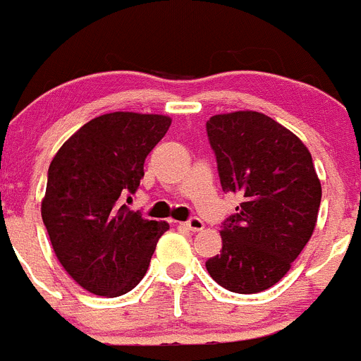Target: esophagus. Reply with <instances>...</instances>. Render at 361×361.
Returning a JSON list of instances; mask_svg holds the SVG:
<instances>
[{
  "label": "esophagus",
  "mask_w": 361,
  "mask_h": 361,
  "mask_svg": "<svg viewBox=\"0 0 361 361\" xmlns=\"http://www.w3.org/2000/svg\"><path fill=\"white\" fill-rule=\"evenodd\" d=\"M183 226L187 230H192V232H200V230L204 228L203 221H201L200 217H190V219H188V221H185Z\"/></svg>",
  "instance_id": "obj_1"
}]
</instances>
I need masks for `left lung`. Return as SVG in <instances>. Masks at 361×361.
Masks as SVG:
<instances>
[{"instance_id":"obj_1","label":"left lung","mask_w":361,"mask_h":361,"mask_svg":"<svg viewBox=\"0 0 361 361\" xmlns=\"http://www.w3.org/2000/svg\"><path fill=\"white\" fill-rule=\"evenodd\" d=\"M210 147L225 192L241 196L221 225L223 248L210 277L233 293L277 284L317 225L322 187L310 151L290 129L257 111L210 116Z\"/></svg>"}]
</instances>
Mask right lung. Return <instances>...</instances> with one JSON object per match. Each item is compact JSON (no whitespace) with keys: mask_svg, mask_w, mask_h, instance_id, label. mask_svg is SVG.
Masks as SVG:
<instances>
[{"mask_svg":"<svg viewBox=\"0 0 361 361\" xmlns=\"http://www.w3.org/2000/svg\"><path fill=\"white\" fill-rule=\"evenodd\" d=\"M169 126L164 115L108 113L71 135L51 160L41 216L63 268L90 293L131 291L169 230L124 203Z\"/></svg>","mask_w":361,"mask_h":361,"instance_id":"obj_1","label":"right lung"}]
</instances>
